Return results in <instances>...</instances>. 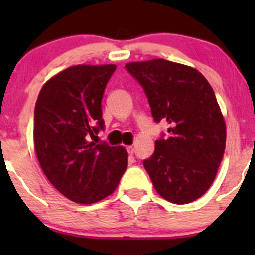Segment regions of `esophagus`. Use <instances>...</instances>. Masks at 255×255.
<instances>
[{
	"instance_id": "obj_1",
	"label": "esophagus",
	"mask_w": 255,
	"mask_h": 255,
	"mask_svg": "<svg viewBox=\"0 0 255 255\" xmlns=\"http://www.w3.org/2000/svg\"><path fill=\"white\" fill-rule=\"evenodd\" d=\"M127 151H128V154H129V155H133V154H134V148H133L132 145L127 146Z\"/></svg>"
}]
</instances>
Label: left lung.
I'll return each mask as SVG.
<instances>
[{
	"instance_id": "obj_1",
	"label": "left lung",
	"mask_w": 255,
	"mask_h": 255,
	"mask_svg": "<svg viewBox=\"0 0 255 255\" xmlns=\"http://www.w3.org/2000/svg\"><path fill=\"white\" fill-rule=\"evenodd\" d=\"M148 99L151 116L169 123L143 160L156 192L185 205L210 189L226 148V125L215 92L201 73L165 59L126 65Z\"/></svg>"
}]
</instances>
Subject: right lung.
I'll return each instance as SVG.
<instances>
[{
    "label": "right lung",
    "mask_w": 255,
    "mask_h": 255,
    "mask_svg": "<svg viewBox=\"0 0 255 255\" xmlns=\"http://www.w3.org/2000/svg\"><path fill=\"white\" fill-rule=\"evenodd\" d=\"M116 65H75L42 87L34 110V146L43 173L78 204L111 195L128 165L122 146L90 142L105 129L101 101Z\"/></svg>",
    "instance_id": "add662e5"
}]
</instances>
